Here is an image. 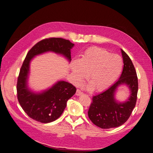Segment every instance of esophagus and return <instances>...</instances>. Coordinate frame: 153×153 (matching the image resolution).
<instances>
[{
    "instance_id": "obj_1",
    "label": "esophagus",
    "mask_w": 153,
    "mask_h": 153,
    "mask_svg": "<svg viewBox=\"0 0 153 153\" xmlns=\"http://www.w3.org/2000/svg\"><path fill=\"white\" fill-rule=\"evenodd\" d=\"M83 94V92L82 91H80L79 89H77L76 90V96H80V95H82Z\"/></svg>"
}]
</instances>
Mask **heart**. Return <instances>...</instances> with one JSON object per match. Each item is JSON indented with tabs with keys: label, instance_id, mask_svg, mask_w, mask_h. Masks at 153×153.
<instances>
[{
	"label": "heart",
	"instance_id": "b5f03b06",
	"mask_svg": "<svg viewBox=\"0 0 153 153\" xmlns=\"http://www.w3.org/2000/svg\"><path fill=\"white\" fill-rule=\"evenodd\" d=\"M70 67L76 84H79L88 75L90 83L86 88L100 91L108 88L119 78L123 61L118 55L111 54L101 48H92L85 51L78 60L71 62Z\"/></svg>",
	"mask_w": 153,
	"mask_h": 153
}]
</instances>
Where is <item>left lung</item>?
Here are the masks:
<instances>
[{
  "instance_id": "8db88e82",
  "label": "left lung",
  "mask_w": 153,
  "mask_h": 153,
  "mask_svg": "<svg viewBox=\"0 0 153 153\" xmlns=\"http://www.w3.org/2000/svg\"><path fill=\"white\" fill-rule=\"evenodd\" d=\"M123 62L122 75L117 82L104 91L93 97L88 112L89 119L101 128L118 127L126 122L136 105L138 89V78L135 68L129 56L121 49ZM126 85L130 91V96L123 102L116 100L118 88Z\"/></svg>"
}]
</instances>
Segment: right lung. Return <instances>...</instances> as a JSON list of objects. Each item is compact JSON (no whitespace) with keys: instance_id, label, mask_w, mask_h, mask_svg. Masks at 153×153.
Here are the masks:
<instances>
[{"instance_id":"1","label":"right lung","mask_w":153,"mask_h":153,"mask_svg":"<svg viewBox=\"0 0 153 153\" xmlns=\"http://www.w3.org/2000/svg\"><path fill=\"white\" fill-rule=\"evenodd\" d=\"M74 46L68 40L52 38L39 41L27 53L18 78L17 97L23 111L33 120L46 123L57 119L76 89L71 83L59 80L45 90L33 91L28 83L31 60L36 56L52 52L64 56L70 62L71 49Z\"/></svg>"}]
</instances>
